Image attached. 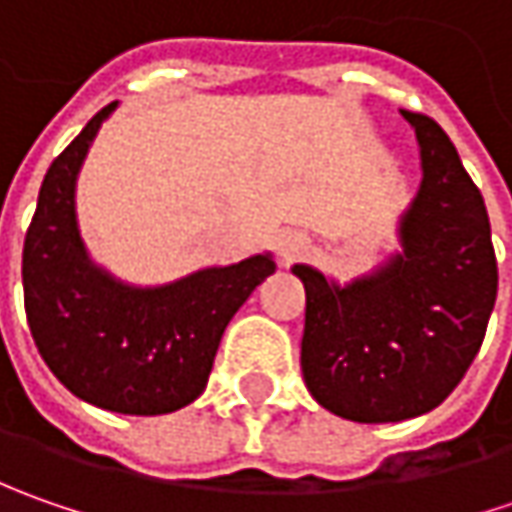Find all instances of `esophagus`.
<instances>
[{
	"label": "esophagus",
	"instance_id": "obj_1",
	"mask_svg": "<svg viewBox=\"0 0 512 512\" xmlns=\"http://www.w3.org/2000/svg\"><path fill=\"white\" fill-rule=\"evenodd\" d=\"M307 242L305 233H296V230H290V233H282L279 239H276V250H279V262L282 265H293V262H299L302 256L307 253Z\"/></svg>",
	"mask_w": 512,
	"mask_h": 512
}]
</instances>
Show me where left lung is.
Returning <instances> with one entry per match:
<instances>
[{
    "mask_svg": "<svg viewBox=\"0 0 512 512\" xmlns=\"http://www.w3.org/2000/svg\"><path fill=\"white\" fill-rule=\"evenodd\" d=\"M402 116L422 150V185L399 222L402 250L347 285L293 265L307 296V390L325 410L362 424L439 407L476 359L499 290L479 187L430 116Z\"/></svg>",
    "mask_w": 512,
    "mask_h": 512,
    "instance_id": "left-lung-1",
    "label": "left lung"
}]
</instances>
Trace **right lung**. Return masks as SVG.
Instances as JSON below:
<instances>
[{"label":"right lung","mask_w":512,"mask_h":512,"mask_svg":"<svg viewBox=\"0 0 512 512\" xmlns=\"http://www.w3.org/2000/svg\"><path fill=\"white\" fill-rule=\"evenodd\" d=\"M119 102L62 150L39 187L22 250L25 313L50 373L82 402L162 416L202 396L227 322L276 270L270 253L136 287L93 265L76 225V176Z\"/></svg>","instance_id":"add662e5"}]
</instances>
